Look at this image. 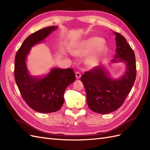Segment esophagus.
I'll return each mask as SVG.
<instances>
[{
    "mask_svg": "<svg viewBox=\"0 0 150 150\" xmlns=\"http://www.w3.org/2000/svg\"><path fill=\"white\" fill-rule=\"evenodd\" d=\"M75 74H76V79H79V78H81V74L79 72H78V71H76Z\"/></svg>",
    "mask_w": 150,
    "mask_h": 150,
    "instance_id": "34e87169",
    "label": "esophagus"
}]
</instances>
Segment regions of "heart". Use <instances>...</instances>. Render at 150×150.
Returning a JSON list of instances; mask_svg holds the SVG:
<instances>
[{"instance_id":"1","label":"heart","mask_w":150,"mask_h":150,"mask_svg":"<svg viewBox=\"0 0 150 150\" xmlns=\"http://www.w3.org/2000/svg\"><path fill=\"white\" fill-rule=\"evenodd\" d=\"M93 49V52L86 60V64L89 66H94L101 54L106 49V46L103 42L102 39L99 38H93L83 42L77 47L74 51L75 54L81 55L89 52Z\"/></svg>"}]
</instances>
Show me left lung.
I'll return each instance as SVG.
<instances>
[{"label": "left lung", "mask_w": 150, "mask_h": 150, "mask_svg": "<svg viewBox=\"0 0 150 150\" xmlns=\"http://www.w3.org/2000/svg\"><path fill=\"white\" fill-rule=\"evenodd\" d=\"M116 35V52L112 62L122 61L126 71L120 79H112L102 66L86 71L81 81L86 92V100L90 110L99 114H107L117 110L123 104L131 91L137 76L135 55L126 39L118 33Z\"/></svg>", "instance_id": "8db88e82"}]
</instances>
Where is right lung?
Here are the masks:
<instances>
[{
  "label": "right lung",
  "instance_id": "right-lung-1",
  "mask_svg": "<svg viewBox=\"0 0 150 150\" xmlns=\"http://www.w3.org/2000/svg\"><path fill=\"white\" fill-rule=\"evenodd\" d=\"M57 28L51 26L30 34L18 49L15 57L14 77L21 96L34 110L43 113L58 111L64 103V93L68 86L74 82L76 76L71 68H54L44 78L29 74L25 57L32 46L41 41Z\"/></svg>",
  "mask_w": 150,
  "mask_h": 150
}]
</instances>
